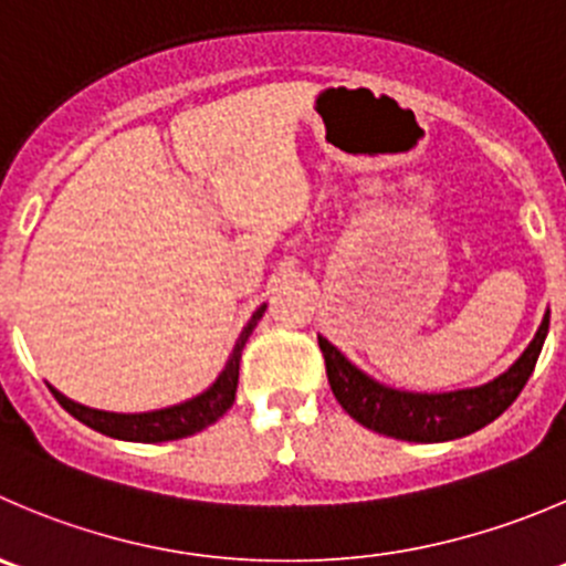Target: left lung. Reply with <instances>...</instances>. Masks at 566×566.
Segmentation results:
<instances>
[{
	"label": "left lung",
	"mask_w": 566,
	"mask_h": 566,
	"mask_svg": "<svg viewBox=\"0 0 566 566\" xmlns=\"http://www.w3.org/2000/svg\"><path fill=\"white\" fill-rule=\"evenodd\" d=\"M551 328V310L542 317L534 339L509 370L492 381L451 392H411L376 381L354 365L337 345L317 334L326 359V376L334 398L365 429L406 442H448L484 429L503 415L523 392Z\"/></svg>",
	"instance_id": "8db88e82"
}]
</instances>
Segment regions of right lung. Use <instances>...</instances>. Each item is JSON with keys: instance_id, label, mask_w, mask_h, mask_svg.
Returning a JSON list of instances; mask_svg holds the SVG:
<instances>
[{"instance_id": "right-lung-1", "label": "right lung", "mask_w": 566, "mask_h": 566, "mask_svg": "<svg viewBox=\"0 0 566 566\" xmlns=\"http://www.w3.org/2000/svg\"><path fill=\"white\" fill-rule=\"evenodd\" d=\"M268 304H262L260 310L251 315V321L245 323L243 332H240L238 343H234L232 354H229L227 365L218 373L216 381L205 389V392L193 395V398L182 400V403L166 406V409H151V411H104L93 409V406L76 403V400L65 398L60 389H52L54 398L60 400L69 415H74L76 420L85 422L87 429L98 431V434H107L113 440L124 442H168V440H182V437L199 434L207 426L223 417V411L234 403V392H238V376H240V354H243L245 343H249L251 332L256 328L260 317L265 315Z\"/></svg>"}]
</instances>
